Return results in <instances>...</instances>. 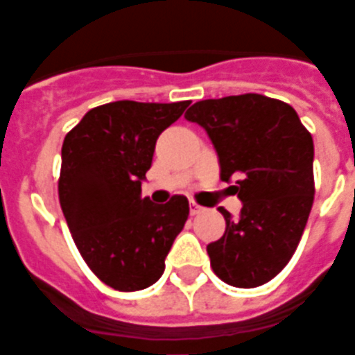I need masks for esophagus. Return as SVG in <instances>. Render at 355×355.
I'll return each instance as SVG.
<instances>
[{
  "mask_svg": "<svg viewBox=\"0 0 355 355\" xmlns=\"http://www.w3.org/2000/svg\"><path fill=\"white\" fill-rule=\"evenodd\" d=\"M201 211H203V207H201V205H198L196 201H192V203H190V213H192V215H200Z\"/></svg>",
  "mask_w": 355,
  "mask_h": 355,
  "instance_id": "1",
  "label": "esophagus"
}]
</instances>
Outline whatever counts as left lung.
Instances as JSON below:
<instances>
[{
    "label": "left lung",
    "instance_id": "1",
    "mask_svg": "<svg viewBox=\"0 0 355 355\" xmlns=\"http://www.w3.org/2000/svg\"><path fill=\"white\" fill-rule=\"evenodd\" d=\"M201 125L218 155L220 178H236L239 220L220 207L226 230L207 245L224 283L253 289L287 266L313 203V140L287 102L247 93L209 98L184 114Z\"/></svg>",
    "mask_w": 355,
    "mask_h": 355
}]
</instances>
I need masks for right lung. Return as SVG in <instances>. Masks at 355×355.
I'll use <instances>...</instances> for the list:
<instances>
[{
    "label": "right lung",
    "mask_w": 355,
    "mask_h": 355,
    "mask_svg": "<svg viewBox=\"0 0 355 355\" xmlns=\"http://www.w3.org/2000/svg\"><path fill=\"white\" fill-rule=\"evenodd\" d=\"M190 101H117L89 110L62 142L58 200L73 243L102 283L146 289L190 215L184 196L155 205L140 196L155 140Z\"/></svg>",
    "instance_id": "add662e5"
}]
</instances>
